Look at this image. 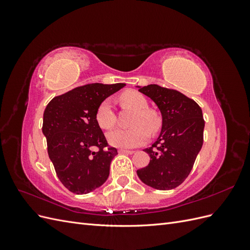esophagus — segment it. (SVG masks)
Returning a JSON list of instances; mask_svg holds the SVG:
<instances>
[{"label":"esophagus","instance_id":"34e87169","mask_svg":"<svg viewBox=\"0 0 250 250\" xmlns=\"http://www.w3.org/2000/svg\"><path fill=\"white\" fill-rule=\"evenodd\" d=\"M119 153L132 154V153H134V151H133V150H127V149H119Z\"/></svg>","mask_w":250,"mask_h":250}]
</instances>
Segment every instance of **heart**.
I'll list each match as a JSON object with an SVG mask.
<instances>
[{"label":"heart","mask_w":250,"mask_h":250,"mask_svg":"<svg viewBox=\"0 0 250 250\" xmlns=\"http://www.w3.org/2000/svg\"><path fill=\"white\" fill-rule=\"evenodd\" d=\"M120 102L135 110L130 128H118L108 133L111 145L120 148H134L145 144L150 132H157L162 126L158 113L148 108L145 96L134 89H128L119 97ZM96 121L103 129H110L116 125V112L109 99H104L96 110Z\"/></svg>","instance_id":"1"}]
</instances>
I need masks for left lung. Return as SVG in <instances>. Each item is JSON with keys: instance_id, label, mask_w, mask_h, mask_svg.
Wrapping results in <instances>:
<instances>
[{"instance_id": "8db88e82", "label": "left lung", "mask_w": 250, "mask_h": 250, "mask_svg": "<svg viewBox=\"0 0 250 250\" xmlns=\"http://www.w3.org/2000/svg\"><path fill=\"white\" fill-rule=\"evenodd\" d=\"M152 99L163 116L160 137L145 149L150 163L138 176L157 190H171L191 173L203 144L204 120L199 105L176 89L157 84L139 88Z\"/></svg>"}]
</instances>
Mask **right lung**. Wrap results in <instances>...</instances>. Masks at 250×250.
Here are the masks:
<instances>
[{"label": "right lung", "mask_w": 250, "mask_h": 250, "mask_svg": "<svg viewBox=\"0 0 250 250\" xmlns=\"http://www.w3.org/2000/svg\"><path fill=\"white\" fill-rule=\"evenodd\" d=\"M125 85L89 83L54 97L44 109L42 132L49 157L59 180L75 194L92 192L109 175L118 151L108 145L96 121V110Z\"/></svg>", "instance_id": "right-lung-1"}]
</instances>
